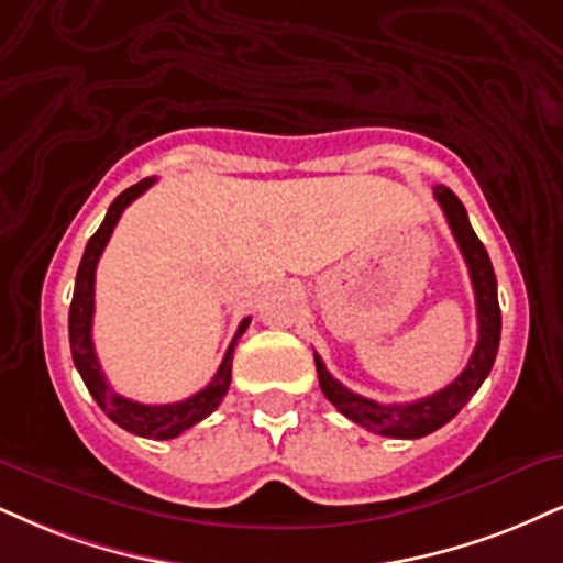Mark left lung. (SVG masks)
<instances>
[{"mask_svg":"<svg viewBox=\"0 0 563 563\" xmlns=\"http://www.w3.org/2000/svg\"><path fill=\"white\" fill-rule=\"evenodd\" d=\"M433 196L441 203L443 213H446L451 234H454L456 245L462 250L475 289L477 344L467 367H464L460 376L451 380L446 388L430 394L426 399L407 401V405H378V401L360 397V394L350 391V388L339 384V380L325 371L323 360L316 355L318 384H321L325 399H329L344 418L373 430V433L388 435V439H422V435L446 426V422L467 405L477 388L483 386V380L488 378L490 367L496 363L498 342H501V308H498L496 274L494 266H490L488 250L483 247L475 229L470 227L467 211H464L462 200L456 198L449 187L435 185Z\"/></svg>","mask_w":563,"mask_h":563,"instance_id":"left-lung-1","label":"left lung"}]
</instances>
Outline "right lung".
<instances>
[{
	"mask_svg": "<svg viewBox=\"0 0 563 563\" xmlns=\"http://www.w3.org/2000/svg\"><path fill=\"white\" fill-rule=\"evenodd\" d=\"M154 183L156 177H145L137 185L120 192V196L114 198V203L109 206L101 227L96 229L93 238L88 240L86 253H82V261L78 266V276H75L73 305H69V350H73L75 367H78L82 384L88 386L90 397H93L96 405L107 412L109 420H114L117 426L128 430V433L143 435V439L166 441V439H177L183 430L192 428L200 420H206L208 415L221 405V399H224V394L229 391V380H232L234 346H238V339L245 334L250 318H245V321L240 323L238 334H234L232 344L227 346V355L221 360L217 376L211 378V384L200 388V391L192 394V397L175 401V405H141V401L124 399L122 394H117L114 388L107 384V378H103L101 373L99 357H96V350H93L96 266H99L103 247H107L109 238H112L117 221H120L124 208L133 203L137 196H143V192Z\"/></svg>",
	"mask_w": 563,
	"mask_h": 563,
	"instance_id": "1",
	"label": "right lung"
}]
</instances>
